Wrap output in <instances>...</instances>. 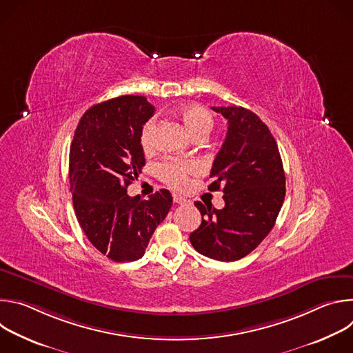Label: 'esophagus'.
Segmentation results:
<instances>
[{"label": "esophagus", "mask_w": 353, "mask_h": 353, "mask_svg": "<svg viewBox=\"0 0 353 353\" xmlns=\"http://www.w3.org/2000/svg\"><path fill=\"white\" fill-rule=\"evenodd\" d=\"M173 201L176 204H179V205H184V204H187L188 201L184 198V196H181V195H177V194H173Z\"/></svg>", "instance_id": "34e87169"}]
</instances>
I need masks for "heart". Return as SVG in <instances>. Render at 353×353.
Instances as JSON below:
<instances>
[{"mask_svg": "<svg viewBox=\"0 0 353 353\" xmlns=\"http://www.w3.org/2000/svg\"><path fill=\"white\" fill-rule=\"evenodd\" d=\"M179 116L192 138H205L214 128L212 114L203 106L191 103L179 109ZM155 141V120L145 123L141 131V143L145 149L154 146ZM198 166L192 162H181L176 159L165 161L158 166L161 179L173 188H184L188 183L190 174H194Z\"/></svg>", "mask_w": 353, "mask_h": 353, "instance_id": "1", "label": "heart"}]
</instances>
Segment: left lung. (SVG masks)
<instances>
[{
	"instance_id": "obj_1",
	"label": "left lung",
	"mask_w": 353,
	"mask_h": 353,
	"mask_svg": "<svg viewBox=\"0 0 353 353\" xmlns=\"http://www.w3.org/2000/svg\"><path fill=\"white\" fill-rule=\"evenodd\" d=\"M228 120L208 190L223 191L225 207L196 201L203 215L190 241L199 254L237 261L271 232L285 199V172L275 138L257 114L240 106L212 108Z\"/></svg>"
}]
</instances>
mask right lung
<instances>
[{
    "label": "right lung",
    "instance_id": "obj_1",
    "mask_svg": "<svg viewBox=\"0 0 353 353\" xmlns=\"http://www.w3.org/2000/svg\"><path fill=\"white\" fill-rule=\"evenodd\" d=\"M154 112L143 96L127 94L94 105L81 117L70 148L77 219L88 240L116 263L141 259L172 208L168 190L143 201L127 194L145 166L141 131Z\"/></svg>",
    "mask_w": 353,
    "mask_h": 353
}]
</instances>
